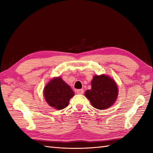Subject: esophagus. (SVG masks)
Returning a JSON list of instances; mask_svg holds the SVG:
<instances>
[{
	"instance_id": "1",
	"label": "esophagus",
	"mask_w": 153,
	"mask_h": 153,
	"mask_svg": "<svg viewBox=\"0 0 153 153\" xmlns=\"http://www.w3.org/2000/svg\"><path fill=\"white\" fill-rule=\"evenodd\" d=\"M76 93L77 94H79V95H82V94H83L84 93V91H83V89H78L76 91Z\"/></svg>"
}]
</instances>
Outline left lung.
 I'll return each instance as SVG.
<instances>
[{
  "mask_svg": "<svg viewBox=\"0 0 153 153\" xmlns=\"http://www.w3.org/2000/svg\"><path fill=\"white\" fill-rule=\"evenodd\" d=\"M118 89L115 81L106 75L95 76L91 81V89L87 90L85 95L97 109L105 110L115 102Z\"/></svg>",
  "mask_w": 153,
  "mask_h": 153,
  "instance_id": "left-lung-1",
  "label": "left lung"
}]
</instances>
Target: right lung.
I'll return each mask as SVG.
<instances>
[{"mask_svg":"<svg viewBox=\"0 0 153 153\" xmlns=\"http://www.w3.org/2000/svg\"><path fill=\"white\" fill-rule=\"evenodd\" d=\"M43 93L47 102L56 110L66 108L70 99L74 95L73 90L60 77L51 79L45 85Z\"/></svg>","mask_w":153,"mask_h":153,"instance_id":"1","label":"right lung"}]
</instances>
